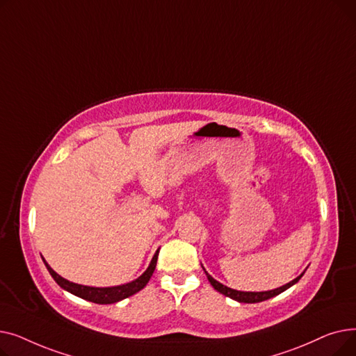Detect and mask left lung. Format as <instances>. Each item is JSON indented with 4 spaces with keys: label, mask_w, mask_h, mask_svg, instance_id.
<instances>
[{
    "label": "left lung",
    "mask_w": 356,
    "mask_h": 356,
    "mask_svg": "<svg viewBox=\"0 0 356 356\" xmlns=\"http://www.w3.org/2000/svg\"><path fill=\"white\" fill-rule=\"evenodd\" d=\"M203 270H204V268H203ZM204 274H207V277H208V280H209V283L213 286L215 290H218V291L222 293L223 296L231 297V298H234V300L241 302V303H259V302L268 300V298H271V297H274V296H277V294H280V293H283L284 290H287L289 287H291L293 284H296V283L298 282V280H300V278L303 277V274L298 275L297 278H294L293 282H290L289 284H286V286H283V287H278V289H275V290L252 293V291H238V290H232V289H229V287H227V286L220 284L219 282H216V280L212 278L207 271H204Z\"/></svg>",
    "instance_id": "left-lung-1"
}]
</instances>
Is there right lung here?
<instances>
[{
  "label": "right lung",
  "mask_w": 356,
  "mask_h": 356,
  "mask_svg": "<svg viewBox=\"0 0 356 356\" xmlns=\"http://www.w3.org/2000/svg\"><path fill=\"white\" fill-rule=\"evenodd\" d=\"M157 257H159V251L154 254L152 263H149L148 268L145 270V273L138 277L137 280H134V282H131L128 284H124V286H117V287H106V289H99V287H88V286H81V284H74V283H70L67 282V280H65L63 277H60L59 274H56L49 266L47 263L46 267L50 273V275L53 277V280L56 283H58L62 289L67 290L69 293L78 296L81 298H85V300L88 302H92V303H97V305H111V303H117L120 300H122V298H127L129 296H133L136 293H138L141 289L145 287V284L148 283V280L152 278L153 273H154V268H156V264H157ZM44 261V259H43Z\"/></svg>",
  "instance_id": "add662e5"
}]
</instances>
